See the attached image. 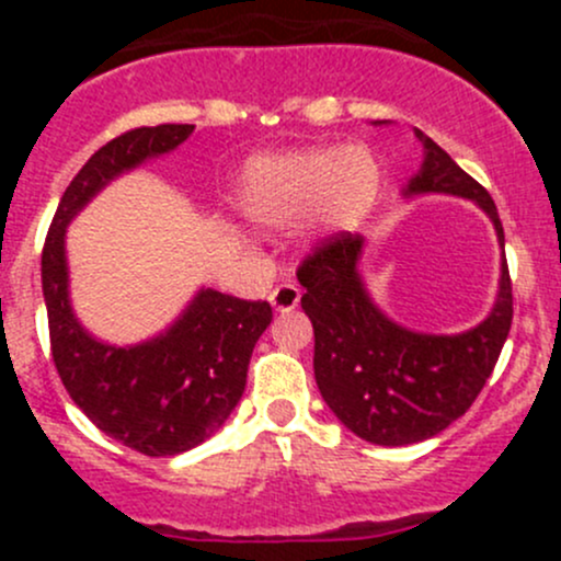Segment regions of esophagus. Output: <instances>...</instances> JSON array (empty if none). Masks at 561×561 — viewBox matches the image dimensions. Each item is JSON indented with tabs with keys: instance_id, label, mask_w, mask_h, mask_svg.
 <instances>
[{
	"instance_id": "34e87169",
	"label": "esophagus",
	"mask_w": 561,
	"mask_h": 561,
	"mask_svg": "<svg viewBox=\"0 0 561 561\" xmlns=\"http://www.w3.org/2000/svg\"><path fill=\"white\" fill-rule=\"evenodd\" d=\"M298 301H301V287L296 282H285V285L274 287V293H271V307L282 314L293 312L298 307Z\"/></svg>"
}]
</instances>
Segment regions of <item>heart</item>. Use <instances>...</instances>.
Returning a JSON list of instances; mask_svg holds the SVG:
<instances>
[{"label": "heart", "mask_w": 561, "mask_h": 561, "mask_svg": "<svg viewBox=\"0 0 561 561\" xmlns=\"http://www.w3.org/2000/svg\"><path fill=\"white\" fill-rule=\"evenodd\" d=\"M380 162L364 146L274 151L247 162L236 206L254 228H287L312 211L322 228H350L380 195Z\"/></svg>", "instance_id": "obj_1"}]
</instances>
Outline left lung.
<instances>
[{
  "instance_id": "8db88e82",
  "label": "left lung",
  "mask_w": 561,
  "mask_h": 561,
  "mask_svg": "<svg viewBox=\"0 0 561 561\" xmlns=\"http://www.w3.org/2000/svg\"><path fill=\"white\" fill-rule=\"evenodd\" d=\"M421 171L404 195H458L474 201L505 230L489 192L450 160L428 135ZM364 236L336 233L298 265L301 307L314 328V380L333 415L360 439L386 448L423 443L472 407L494 371L513 322V285L502 257L500 290L483 322L454 336L417 333L380 312L364 285L358 263Z\"/></svg>"
}]
</instances>
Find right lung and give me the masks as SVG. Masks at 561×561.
I'll list each match as a JSON object with an SVG mask.
<instances>
[{
    "label": "right lung",
    "mask_w": 561,
    "mask_h": 561,
    "mask_svg": "<svg viewBox=\"0 0 561 561\" xmlns=\"http://www.w3.org/2000/svg\"><path fill=\"white\" fill-rule=\"evenodd\" d=\"M195 124L138 127L107 140L61 195L43 247L50 355L83 415L144 456H175L211 437L239 404L252 350L271 325L268 301L203 287L160 336L116 347L94 339L70 307L65 233L116 175L168 154Z\"/></svg>",
    "instance_id": "add662e5"
}]
</instances>
